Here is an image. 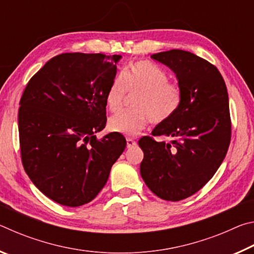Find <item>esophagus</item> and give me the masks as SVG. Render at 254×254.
Returning a JSON list of instances; mask_svg holds the SVG:
<instances>
[{
    "mask_svg": "<svg viewBox=\"0 0 254 254\" xmlns=\"http://www.w3.org/2000/svg\"><path fill=\"white\" fill-rule=\"evenodd\" d=\"M127 148L134 147V145H136V141L134 139H132V137H127Z\"/></svg>",
    "mask_w": 254,
    "mask_h": 254,
    "instance_id": "obj_1",
    "label": "esophagus"
}]
</instances>
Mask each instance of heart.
Listing matches in <instances>:
<instances>
[{"label": "heart", "mask_w": 254, "mask_h": 254, "mask_svg": "<svg viewBox=\"0 0 254 254\" xmlns=\"http://www.w3.org/2000/svg\"><path fill=\"white\" fill-rule=\"evenodd\" d=\"M134 109L114 114L109 120V128L127 135H135L148 126L167 122L177 113L183 102V91L177 84L170 83L169 76L160 67L148 60H137L122 76L112 80L107 89V110L118 112L123 107L128 94Z\"/></svg>", "instance_id": "b5f03b06"}]
</instances>
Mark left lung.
I'll return each instance as SVG.
<instances>
[{
  "mask_svg": "<svg viewBox=\"0 0 254 254\" xmlns=\"http://www.w3.org/2000/svg\"><path fill=\"white\" fill-rule=\"evenodd\" d=\"M151 58L168 66L183 91L179 110L143 136L140 173L153 194L171 201L194 195L216 173L231 141L229 95L221 72L189 51L173 49ZM154 136H168L158 143Z\"/></svg>",
  "mask_w": 254,
  "mask_h": 254,
  "instance_id": "left-lung-1",
  "label": "left lung"
}]
</instances>
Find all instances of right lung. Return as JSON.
<instances>
[{
  "instance_id": "obj_1",
  "label": "right lung",
  "mask_w": 254,
  "mask_h": 254,
  "mask_svg": "<svg viewBox=\"0 0 254 254\" xmlns=\"http://www.w3.org/2000/svg\"><path fill=\"white\" fill-rule=\"evenodd\" d=\"M121 56L67 53L51 58L24 88L19 109L21 160L41 192L69 207L104 187L127 141L106 124L105 96Z\"/></svg>"
}]
</instances>
